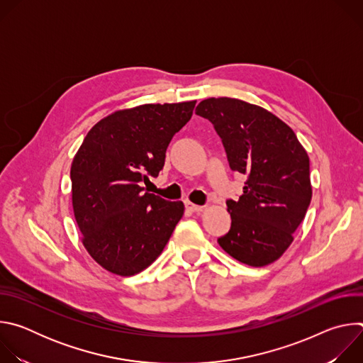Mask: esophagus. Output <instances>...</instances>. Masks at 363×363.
<instances>
[{"label":"esophagus","instance_id":"34e87169","mask_svg":"<svg viewBox=\"0 0 363 363\" xmlns=\"http://www.w3.org/2000/svg\"><path fill=\"white\" fill-rule=\"evenodd\" d=\"M185 208L189 211V213H201L203 210V206L201 205H196L191 201H185Z\"/></svg>","mask_w":363,"mask_h":363}]
</instances>
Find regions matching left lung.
Masks as SVG:
<instances>
[{"instance_id":"8db88e82","label":"left lung","mask_w":363,"mask_h":363,"mask_svg":"<svg viewBox=\"0 0 363 363\" xmlns=\"http://www.w3.org/2000/svg\"><path fill=\"white\" fill-rule=\"evenodd\" d=\"M195 113L214 125L231 169L248 177L238 201H227L231 230L218 244L242 264L274 263L312 199L306 149L281 119L240 99H205Z\"/></svg>"}]
</instances>
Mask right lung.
<instances>
[{
  "label": "right lung",
  "instance_id": "right-lung-1",
  "mask_svg": "<svg viewBox=\"0 0 363 363\" xmlns=\"http://www.w3.org/2000/svg\"><path fill=\"white\" fill-rule=\"evenodd\" d=\"M196 100L147 103L99 121L74 155L72 203L82 242L93 260L118 276L149 267L184 216L182 201L143 192L165 164L172 136Z\"/></svg>",
  "mask_w": 363,
  "mask_h": 363
}]
</instances>
